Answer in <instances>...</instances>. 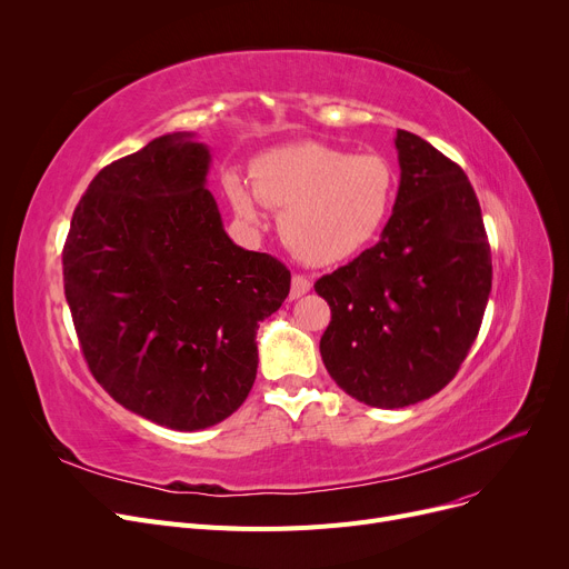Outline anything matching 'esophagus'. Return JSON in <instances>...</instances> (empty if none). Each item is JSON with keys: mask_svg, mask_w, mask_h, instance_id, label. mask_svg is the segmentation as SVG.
I'll use <instances>...</instances> for the list:
<instances>
[{"mask_svg": "<svg viewBox=\"0 0 569 569\" xmlns=\"http://www.w3.org/2000/svg\"><path fill=\"white\" fill-rule=\"evenodd\" d=\"M311 290V281L305 274H292V283H290V300H297Z\"/></svg>", "mask_w": 569, "mask_h": 569, "instance_id": "34e87169", "label": "esophagus"}]
</instances>
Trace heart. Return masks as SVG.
<instances>
[{"instance_id":"b5f03b06","label":"heart","mask_w":569,"mask_h":569,"mask_svg":"<svg viewBox=\"0 0 569 569\" xmlns=\"http://www.w3.org/2000/svg\"><path fill=\"white\" fill-rule=\"evenodd\" d=\"M239 221L262 226L260 204L283 209L279 228L288 249L309 264H335L365 251L390 219L397 172L382 154L305 140L269 149L251 168V184L223 177Z\"/></svg>"}]
</instances>
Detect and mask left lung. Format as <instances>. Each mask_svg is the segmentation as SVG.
I'll use <instances>...</instances> for the list:
<instances>
[{
	"instance_id": "1",
	"label": "left lung",
	"mask_w": 569,
	"mask_h": 569,
	"mask_svg": "<svg viewBox=\"0 0 569 569\" xmlns=\"http://www.w3.org/2000/svg\"><path fill=\"white\" fill-rule=\"evenodd\" d=\"M401 182L380 242L316 281L332 309L325 369L373 408H406L450 382L480 332L491 249L461 166L397 131Z\"/></svg>"
}]
</instances>
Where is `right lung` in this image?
Masks as SVG:
<instances>
[{
    "mask_svg": "<svg viewBox=\"0 0 569 569\" xmlns=\"http://www.w3.org/2000/svg\"><path fill=\"white\" fill-rule=\"evenodd\" d=\"M209 149L168 133L106 166L80 198L64 295L89 371L127 410L174 431L223 422L249 397L258 322L288 267L226 234L204 189Z\"/></svg>",
    "mask_w": 569,
    "mask_h": 569,
    "instance_id": "obj_1",
    "label": "right lung"
}]
</instances>
